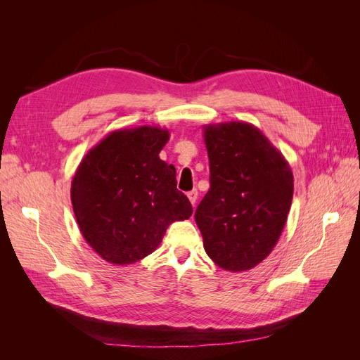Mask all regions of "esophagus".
Returning <instances> with one entry per match:
<instances>
[{"instance_id":"1","label":"esophagus","mask_w":360,"mask_h":360,"mask_svg":"<svg viewBox=\"0 0 360 360\" xmlns=\"http://www.w3.org/2000/svg\"><path fill=\"white\" fill-rule=\"evenodd\" d=\"M188 198H189V201L192 202V205L197 204V200H198V191H197V189H192L191 192H188Z\"/></svg>"}]
</instances>
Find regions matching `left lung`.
Returning a JSON list of instances; mask_svg holds the SVG:
<instances>
[{"mask_svg": "<svg viewBox=\"0 0 360 360\" xmlns=\"http://www.w3.org/2000/svg\"><path fill=\"white\" fill-rule=\"evenodd\" d=\"M210 189L195 210L204 249L228 271L255 267L276 246L292 201L285 158L245 122L207 124Z\"/></svg>", "mask_w": 360, "mask_h": 360, "instance_id": "1", "label": "left lung"}]
</instances>
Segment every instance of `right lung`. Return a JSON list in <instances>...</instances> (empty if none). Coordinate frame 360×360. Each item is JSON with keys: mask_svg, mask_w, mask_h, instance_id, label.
<instances>
[{"mask_svg": "<svg viewBox=\"0 0 360 360\" xmlns=\"http://www.w3.org/2000/svg\"><path fill=\"white\" fill-rule=\"evenodd\" d=\"M168 129L139 126L105 136L81 160L70 198L79 230L96 254L117 266L155 252L167 228L189 219L176 168L159 158Z\"/></svg>", "mask_w": 360, "mask_h": 360, "instance_id": "obj_1", "label": "right lung"}]
</instances>
